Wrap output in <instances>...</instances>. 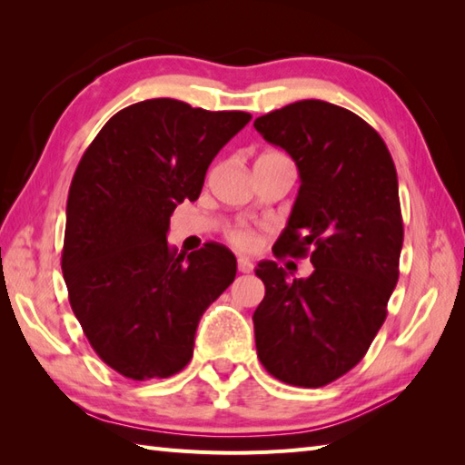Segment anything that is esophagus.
Segmentation results:
<instances>
[{
  "mask_svg": "<svg viewBox=\"0 0 465 465\" xmlns=\"http://www.w3.org/2000/svg\"><path fill=\"white\" fill-rule=\"evenodd\" d=\"M238 270L242 272V273H250L252 270H253V263L248 260V258H238Z\"/></svg>",
  "mask_w": 465,
  "mask_h": 465,
  "instance_id": "34e87169",
  "label": "esophagus"
}]
</instances>
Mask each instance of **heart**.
<instances>
[{
	"label": "heart",
	"instance_id": "1",
	"mask_svg": "<svg viewBox=\"0 0 465 465\" xmlns=\"http://www.w3.org/2000/svg\"><path fill=\"white\" fill-rule=\"evenodd\" d=\"M265 155H280V153H265ZM227 235H230V242L233 245H238V248H243V250L255 248V235L250 230H245V227H233Z\"/></svg>",
	"mask_w": 465,
	"mask_h": 465
}]
</instances>
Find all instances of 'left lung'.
<instances>
[{"label":"left lung","mask_w":465,"mask_h":465,"mask_svg":"<svg viewBox=\"0 0 465 465\" xmlns=\"http://www.w3.org/2000/svg\"><path fill=\"white\" fill-rule=\"evenodd\" d=\"M253 127L292 155L302 180L273 255L313 263L293 282L275 262L258 263L255 348L273 378L322 388L361 361L388 315L403 243L396 165L370 124L322 100L290 104Z\"/></svg>","instance_id":"obj_1"}]
</instances>
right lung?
<instances>
[{"mask_svg":"<svg viewBox=\"0 0 465 465\" xmlns=\"http://www.w3.org/2000/svg\"><path fill=\"white\" fill-rule=\"evenodd\" d=\"M252 120L157 97L124 107L69 185L62 270L94 351L135 381L170 378L193 355L203 312L235 278V255L167 243L177 203L197 200L217 152Z\"/></svg>","mask_w":465,"mask_h":465,"instance_id":"add662e5","label":"right lung"}]
</instances>
